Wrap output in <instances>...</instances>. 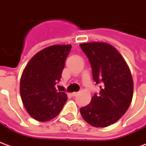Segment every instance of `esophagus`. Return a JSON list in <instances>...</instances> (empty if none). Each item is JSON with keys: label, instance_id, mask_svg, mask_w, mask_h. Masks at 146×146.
Segmentation results:
<instances>
[{"label": "esophagus", "instance_id": "34e87169", "mask_svg": "<svg viewBox=\"0 0 146 146\" xmlns=\"http://www.w3.org/2000/svg\"><path fill=\"white\" fill-rule=\"evenodd\" d=\"M78 95V92H74L72 93V96H76Z\"/></svg>", "mask_w": 146, "mask_h": 146}]
</instances>
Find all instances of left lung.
Listing matches in <instances>:
<instances>
[{
	"label": "left lung",
	"mask_w": 146,
	"mask_h": 146,
	"mask_svg": "<svg viewBox=\"0 0 146 146\" xmlns=\"http://www.w3.org/2000/svg\"><path fill=\"white\" fill-rule=\"evenodd\" d=\"M80 46L89 58L93 80L101 84L100 93L81 108V115L93 127H107L117 122L131 105L132 76L121 54L110 43L84 42Z\"/></svg>",
	"instance_id": "1"
}]
</instances>
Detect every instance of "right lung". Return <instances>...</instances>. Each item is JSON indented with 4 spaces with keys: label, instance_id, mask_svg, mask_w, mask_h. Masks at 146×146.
Returning <instances> with one entry per match:
<instances>
[{
    "label": "right lung",
    "instance_id": "right-lung-1",
    "mask_svg": "<svg viewBox=\"0 0 146 146\" xmlns=\"http://www.w3.org/2000/svg\"><path fill=\"white\" fill-rule=\"evenodd\" d=\"M72 45H53L34 55L25 66L20 81L22 104L29 114L41 122L50 121L61 111L68 96L57 92Z\"/></svg>",
    "mask_w": 146,
    "mask_h": 146
}]
</instances>
